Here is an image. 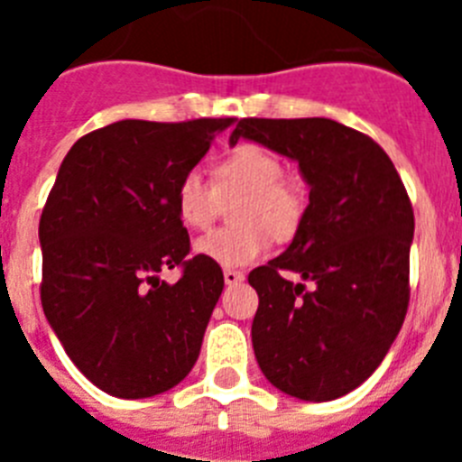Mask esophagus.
<instances>
[{
    "label": "esophagus",
    "instance_id": "esophagus-1",
    "mask_svg": "<svg viewBox=\"0 0 462 462\" xmlns=\"http://www.w3.org/2000/svg\"><path fill=\"white\" fill-rule=\"evenodd\" d=\"M245 280L243 273L238 271H224V284H228V287H234V284H240V282Z\"/></svg>",
    "mask_w": 462,
    "mask_h": 462
}]
</instances>
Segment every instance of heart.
<instances>
[{
	"mask_svg": "<svg viewBox=\"0 0 462 462\" xmlns=\"http://www.w3.org/2000/svg\"><path fill=\"white\" fill-rule=\"evenodd\" d=\"M284 166L261 145L245 143L217 164V187L201 171H187L175 185V212L185 226L206 228L217 215L219 194L243 199L236 208V228H217L194 243V254L222 268H243L268 252V235L287 240L303 217L298 191L284 185Z\"/></svg>",
	"mask_w": 462,
	"mask_h": 462,
	"instance_id": "heart-1",
	"label": "heart"
}]
</instances>
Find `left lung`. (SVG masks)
I'll return each mask as SVG.
<instances>
[{"label": "left lung", "instance_id": "1", "mask_svg": "<svg viewBox=\"0 0 462 462\" xmlns=\"http://www.w3.org/2000/svg\"><path fill=\"white\" fill-rule=\"evenodd\" d=\"M240 138L296 162L310 187L291 245L247 277L259 293L256 363L291 398H342L377 370L405 321L410 196L373 138L328 117H245L228 145ZM287 270L304 282L284 281Z\"/></svg>", "mask_w": 462, "mask_h": 462}]
</instances>
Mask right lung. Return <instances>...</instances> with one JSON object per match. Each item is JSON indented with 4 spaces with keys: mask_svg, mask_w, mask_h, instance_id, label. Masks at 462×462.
<instances>
[{
    "mask_svg": "<svg viewBox=\"0 0 462 462\" xmlns=\"http://www.w3.org/2000/svg\"><path fill=\"white\" fill-rule=\"evenodd\" d=\"M234 122H113L73 143L57 171L39 224L41 305L73 365L108 395L152 398L194 368L224 275L187 259L173 194ZM175 265V285L158 277Z\"/></svg>",
    "mask_w": 462,
    "mask_h": 462,
    "instance_id": "right-lung-1",
    "label": "right lung"
}]
</instances>
